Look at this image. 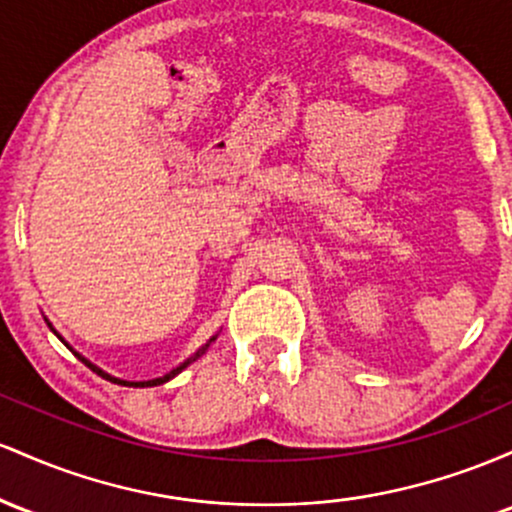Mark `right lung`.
I'll list each match as a JSON object with an SVG mask.
<instances>
[{
  "instance_id": "add662e5",
  "label": "right lung",
  "mask_w": 512,
  "mask_h": 512,
  "mask_svg": "<svg viewBox=\"0 0 512 512\" xmlns=\"http://www.w3.org/2000/svg\"><path fill=\"white\" fill-rule=\"evenodd\" d=\"M45 321H48V319H45ZM48 326H50V321H48ZM50 329H53V326H50ZM53 333H55V336H57V338H60V341H62V343H65V338H62V336H60V333H57L55 329H53ZM212 341H215V336H212V338H210V341H208V343H205V346L198 350V353H193V355H191V358H188V360H186V363H181L179 367H176V370H171V372H169V375H164V377H157V380H147V382H125V380H118V377H111V375H108V372H103V370H101V367H96L94 363H89V360H86V358H84V355L74 353V350L70 348V343H65V346H67V348H70V350H72V353H74V355H77V358H79V360H82V363H84V365H89V367H91V370H94V372H99V375H101V377H106V380H111V382H116V384H123V387H157V384H164V382H169V380H171V377H176V375H179V372L183 370V367H188V365H191V363H195V360H198V358H200V355H203V353H205V350H208V346H210V343H212Z\"/></svg>"
}]
</instances>
